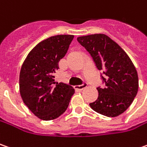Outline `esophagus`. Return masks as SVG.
Masks as SVG:
<instances>
[{
	"label": "esophagus",
	"mask_w": 147,
	"mask_h": 147,
	"mask_svg": "<svg viewBox=\"0 0 147 147\" xmlns=\"http://www.w3.org/2000/svg\"><path fill=\"white\" fill-rule=\"evenodd\" d=\"M85 87H87V84L83 83L82 84H80V85H76V86H75V89H78V90H82V89H84Z\"/></svg>",
	"instance_id": "esophagus-1"
}]
</instances>
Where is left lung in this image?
I'll return each instance as SVG.
<instances>
[{"mask_svg":"<svg viewBox=\"0 0 147 147\" xmlns=\"http://www.w3.org/2000/svg\"><path fill=\"white\" fill-rule=\"evenodd\" d=\"M90 53L101 75L104 87H98V98L90 107L105 116L115 117L132 104L138 90V76L133 62L123 49L105 34L77 38Z\"/></svg>","mask_w":147,"mask_h":147,"instance_id":"left-lung-1","label":"left lung"}]
</instances>
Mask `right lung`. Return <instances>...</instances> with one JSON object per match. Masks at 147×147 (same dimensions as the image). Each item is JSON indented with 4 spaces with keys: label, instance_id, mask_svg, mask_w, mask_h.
<instances>
[{
    "label": "right lung",
    "instance_id": "obj_1",
    "mask_svg": "<svg viewBox=\"0 0 147 147\" xmlns=\"http://www.w3.org/2000/svg\"><path fill=\"white\" fill-rule=\"evenodd\" d=\"M73 35H58L44 40L28 53L19 75L23 102L43 120L59 117L68 107L75 93L71 85L55 82L58 63L68 50Z\"/></svg>",
    "mask_w": 147,
    "mask_h": 147
}]
</instances>
